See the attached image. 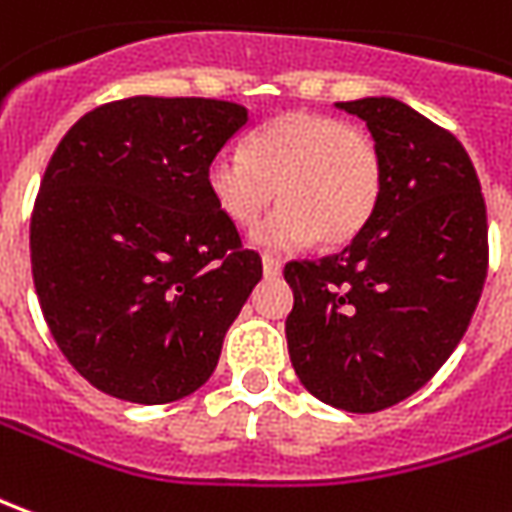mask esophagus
Instances as JSON below:
<instances>
[{
	"label": "esophagus",
	"instance_id": "34e87169",
	"mask_svg": "<svg viewBox=\"0 0 512 512\" xmlns=\"http://www.w3.org/2000/svg\"><path fill=\"white\" fill-rule=\"evenodd\" d=\"M263 271H266V277H277L282 271L280 257L274 255H263Z\"/></svg>",
	"mask_w": 512,
	"mask_h": 512
}]
</instances>
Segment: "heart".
<instances>
[{
	"label": "heart",
	"mask_w": 512,
	"mask_h": 512,
	"mask_svg": "<svg viewBox=\"0 0 512 512\" xmlns=\"http://www.w3.org/2000/svg\"><path fill=\"white\" fill-rule=\"evenodd\" d=\"M382 155L360 127L324 113L291 110L246 138V155L219 152L207 163L210 199L235 227H255L274 196L285 205L263 221L266 249L349 244L374 219L382 196Z\"/></svg>",
	"instance_id": "heart-1"
}]
</instances>
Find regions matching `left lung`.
Instances as JSON below:
<instances>
[{
	"label": "left lung",
	"mask_w": 512,
	"mask_h": 512,
	"mask_svg": "<svg viewBox=\"0 0 512 512\" xmlns=\"http://www.w3.org/2000/svg\"><path fill=\"white\" fill-rule=\"evenodd\" d=\"M335 107L366 121L382 155V196L343 252L285 266V335L316 399L377 413L427 385L468 330L488 274V219L452 132L391 96Z\"/></svg>",
	"instance_id": "1"
}]
</instances>
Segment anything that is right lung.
Listing matches in <instances>:
<instances>
[{"label":"right lung","instance_id":"obj_1","mask_svg":"<svg viewBox=\"0 0 512 512\" xmlns=\"http://www.w3.org/2000/svg\"><path fill=\"white\" fill-rule=\"evenodd\" d=\"M246 121L235 102L130 96L57 144L32 210V280L60 352L102 393L166 405L216 371L263 277L205 185Z\"/></svg>","mask_w":512,"mask_h":512}]
</instances>
